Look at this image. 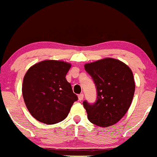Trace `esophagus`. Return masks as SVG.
<instances>
[{"instance_id":"esophagus-1","label":"esophagus","mask_w":157,"mask_h":157,"mask_svg":"<svg viewBox=\"0 0 157 157\" xmlns=\"http://www.w3.org/2000/svg\"><path fill=\"white\" fill-rule=\"evenodd\" d=\"M83 97H84L83 94H80L78 95V99H79V100H80V101H81V100H83Z\"/></svg>"}]
</instances>
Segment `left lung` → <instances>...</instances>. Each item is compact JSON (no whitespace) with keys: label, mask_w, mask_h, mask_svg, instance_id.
<instances>
[{"label":"left lung","mask_w":157,"mask_h":157,"mask_svg":"<svg viewBox=\"0 0 157 157\" xmlns=\"http://www.w3.org/2000/svg\"><path fill=\"white\" fill-rule=\"evenodd\" d=\"M97 89V100L82 102L91 123L108 127L123 117L130 107L135 91L131 68L120 60L105 58L85 65Z\"/></svg>","instance_id":"obj_1"}]
</instances>
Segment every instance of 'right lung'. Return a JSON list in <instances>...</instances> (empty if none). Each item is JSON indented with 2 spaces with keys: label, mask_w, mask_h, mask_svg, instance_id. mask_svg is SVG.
<instances>
[{
  "label": "right lung",
  "mask_w": 157,
  "mask_h": 157,
  "mask_svg": "<svg viewBox=\"0 0 157 157\" xmlns=\"http://www.w3.org/2000/svg\"><path fill=\"white\" fill-rule=\"evenodd\" d=\"M71 64L63 61L44 60L29 68L23 78V100L32 116L47 125L66 119L78 97L66 75Z\"/></svg>",
  "instance_id": "1"
}]
</instances>
